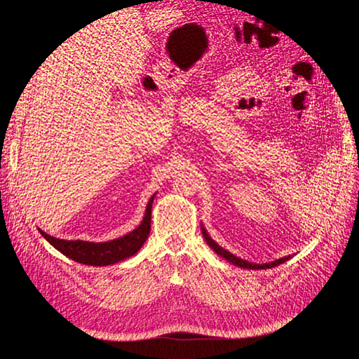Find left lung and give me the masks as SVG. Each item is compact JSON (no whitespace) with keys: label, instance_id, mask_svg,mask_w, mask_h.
<instances>
[{"label":"left lung","instance_id":"1","mask_svg":"<svg viewBox=\"0 0 359 359\" xmlns=\"http://www.w3.org/2000/svg\"><path fill=\"white\" fill-rule=\"evenodd\" d=\"M201 229H202V235H203V238H205V241L208 243V245L214 250V252H215L217 255H220L222 257H224L226 260H229V262H232V264L236 265V266L247 268V269H266V268H274V266H277V265H280V264H283V262H286L287 259L292 257V256H286V257L277 259V260H274V262H268V264H252V262H247V260H244V259H241V257H236L235 255L229 253V252H227V250H224L223 247H220L219 244H217V243L212 240V238L208 235V232H206V229H205L203 226H201Z\"/></svg>","mask_w":359,"mask_h":359}]
</instances>
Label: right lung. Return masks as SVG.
<instances>
[{
  "mask_svg": "<svg viewBox=\"0 0 359 359\" xmlns=\"http://www.w3.org/2000/svg\"><path fill=\"white\" fill-rule=\"evenodd\" d=\"M156 194L151 196L147 211L144 215V220L140 223L135 231L130 233L116 238L112 241L106 243H88V241H67V240H60V238L50 236L48 233L39 229L41 236L45 240L55 247L58 252H61L64 256L70 257L72 260H76L79 264L91 265V266H106V265H114L119 260H124L130 256L137 253L140 247L144 245L147 238L151 231V208H153V201Z\"/></svg>",
  "mask_w": 359,
  "mask_h": 359,
  "instance_id": "1",
  "label": "right lung"
}]
</instances>
